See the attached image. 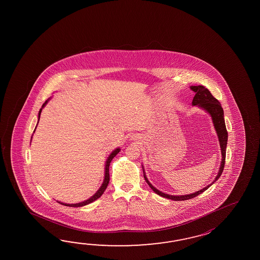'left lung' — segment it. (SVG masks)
<instances>
[{
    "label": "left lung",
    "mask_w": 260,
    "mask_h": 260,
    "mask_svg": "<svg viewBox=\"0 0 260 260\" xmlns=\"http://www.w3.org/2000/svg\"><path fill=\"white\" fill-rule=\"evenodd\" d=\"M190 89L195 93L193 100H192V105H198V107L207 111L210 114L211 117H212L213 123H214V126H215V129H216L217 137H218V140H219L222 160H221V166L219 167V170H218L217 176L215 178V180L211 183V184H209L207 187L202 188L201 190H198L197 192L188 194V195H177V196H174V195L164 193V192H161L160 190H158L148 180V178L146 177V174H145L143 169L144 178H145L146 182L148 183V185L154 191L155 193L160 195V196L164 197V198L174 200V201H185V200L192 199V198L198 196L202 192H204L205 190H206L210 186H212L220 177L221 174H222V172L224 170L225 160H226L228 132H226V124H225V120H224V111H223V109L221 107V104L218 100L213 96V94H211L210 91L208 89L205 88V86H203V85L190 86Z\"/></svg>",
    "instance_id": "8db88e82"
}]
</instances>
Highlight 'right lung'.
I'll use <instances>...</instances> for the list:
<instances>
[{"mask_svg": "<svg viewBox=\"0 0 260 260\" xmlns=\"http://www.w3.org/2000/svg\"><path fill=\"white\" fill-rule=\"evenodd\" d=\"M50 100V99H49ZM49 100H46L45 102H44L43 106H42V109L39 111V115H38V122H39L40 117H41V112H42V110H43V108H44V106L47 104V102L49 101ZM36 129V127H35ZM35 132V130H34V133ZM32 138V137H31ZM121 150L120 148H117V149H114L112 152H111L110 156L108 157V159L106 160V165H105V177H104V181L102 183V185H101V187H100V189L95 192V193L91 197V198H89L88 200H86V201H84V202H82V203H79V204H72V205H70V204H64V203H60V202H58L59 204L61 205H65V206H70V207H81V206H84V205H89V204H91V203H93L94 201L95 200L99 199L100 196L102 195V194L104 193V191H105L106 188L108 187V185H109V182H110V172H109V168H110V164H111V160L112 159L116 156L118 153H119V151Z\"/></svg>", "mask_w": 260, "mask_h": 260, "instance_id": "right-lung-1", "label": "right lung"}]
</instances>
